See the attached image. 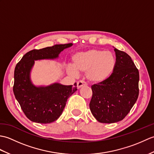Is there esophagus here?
<instances>
[{"instance_id":"34e87169","label":"esophagus","mask_w":154,"mask_h":154,"mask_svg":"<svg viewBox=\"0 0 154 154\" xmlns=\"http://www.w3.org/2000/svg\"><path fill=\"white\" fill-rule=\"evenodd\" d=\"M87 83L86 82H85L84 81H79L77 82V89H80L81 87H82L83 86H85L86 85Z\"/></svg>"}]
</instances>
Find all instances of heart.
Wrapping results in <instances>:
<instances>
[{"label": "heart", "instance_id": "1", "mask_svg": "<svg viewBox=\"0 0 154 154\" xmlns=\"http://www.w3.org/2000/svg\"><path fill=\"white\" fill-rule=\"evenodd\" d=\"M72 60L73 66L69 65V72L73 75H77V71L86 72L87 80L94 83L107 80L116 67V57L112 52L96 49L78 52L73 55Z\"/></svg>", "mask_w": 154, "mask_h": 154}]
</instances>
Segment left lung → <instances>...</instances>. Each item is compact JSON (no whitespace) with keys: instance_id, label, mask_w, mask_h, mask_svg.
Listing matches in <instances>:
<instances>
[{"instance_id":"left-lung-1","label":"left lung","mask_w":154,"mask_h":154,"mask_svg":"<svg viewBox=\"0 0 154 154\" xmlns=\"http://www.w3.org/2000/svg\"><path fill=\"white\" fill-rule=\"evenodd\" d=\"M116 67L112 75L103 83L91 87L89 104L94 117L102 123L123 120L139 94V71L129 55L114 48Z\"/></svg>"}]
</instances>
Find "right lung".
Masks as SVG:
<instances>
[{
	"instance_id": "add662e5",
	"label": "right lung",
	"mask_w": 154,
	"mask_h": 154,
	"mask_svg": "<svg viewBox=\"0 0 154 154\" xmlns=\"http://www.w3.org/2000/svg\"><path fill=\"white\" fill-rule=\"evenodd\" d=\"M73 44H57L26 54L14 69L13 92L25 115L34 122L49 124L59 119L66 105L67 99L77 89L74 85L55 83L48 86H35L32 83L30 72L35 61L54 60L65 49Z\"/></svg>"
}]
</instances>
